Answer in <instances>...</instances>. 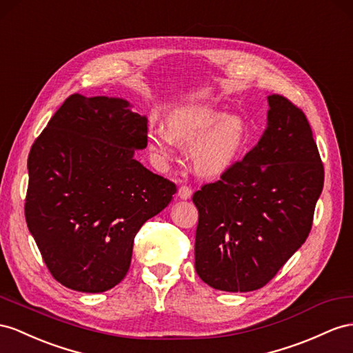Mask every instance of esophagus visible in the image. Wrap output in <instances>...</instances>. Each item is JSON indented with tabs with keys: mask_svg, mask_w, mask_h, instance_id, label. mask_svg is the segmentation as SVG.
Segmentation results:
<instances>
[{
	"mask_svg": "<svg viewBox=\"0 0 353 353\" xmlns=\"http://www.w3.org/2000/svg\"><path fill=\"white\" fill-rule=\"evenodd\" d=\"M179 196L182 198V200H189V198L192 196V189L189 188V186H186V185H182L179 188Z\"/></svg>",
	"mask_w": 353,
	"mask_h": 353,
	"instance_id": "obj_1",
	"label": "esophagus"
}]
</instances>
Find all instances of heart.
<instances>
[{
	"label": "heart",
	"instance_id": "1",
	"mask_svg": "<svg viewBox=\"0 0 353 353\" xmlns=\"http://www.w3.org/2000/svg\"><path fill=\"white\" fill-rule=\"evenodd\" d=\"M176 141L192 144L191 159L198 174L216 177L237 161L248 141L246 122L237 114L225 116L212 105H188L168 117L167 130L149 134V148L162 159L173 155Z\"/></svg>",
	"mask_w": 353,
	"mask_h": 353
}]
</instances>
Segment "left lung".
I'll list each match as a JSON object with an SVG mask.
<instances>
[{"label":"left lung","mask_w":353,"mask_h":353,"mask_svg":"<svg viewBox=\"0 0 353 353\" xmlns=\"http://www.w3.org/2000/svg\"><path fill=\"white\" fill-rule=\"evenodd\" d=\"M268 123L246 157L192 196L195 270L227 292L265 286L301 248L323 188V164L300 107L268 95Z\"/></svg>","instance_id":"1"}]
</instances>
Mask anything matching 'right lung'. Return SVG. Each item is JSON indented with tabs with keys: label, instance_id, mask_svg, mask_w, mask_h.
Returning a JSON list of instances; mask_svg holds the SVG:
<instances>
[{
	"label": "right lung",
	"instance_id": "right-lung-1",
	"mask_svg": "<svg viewBox=\"0 0 353 353\" xmlns=\"http://www.w3.org/2000/svg\"><path fill=\"white\" fill-rule=\"evenodd\" d=\"M146 116L122 98L70 95L28 155L25 219L61 285L104 292L126 276L134 237L173 200V182L134 158Z\"/></svg>",
	"mask_w": 353,
	"mask_h": 353
}]
</instances>
